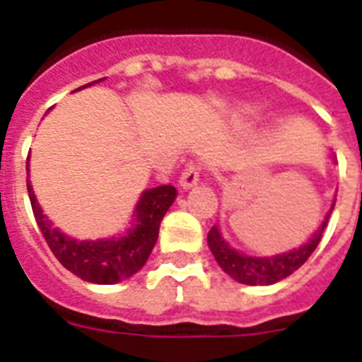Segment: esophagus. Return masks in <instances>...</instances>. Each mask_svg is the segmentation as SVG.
I'll return each mask as SVG.
<instances>
[{
	"label": "esophagus",
	"instance_id": "obj_1",
	"mask_svg": "<svg viewBox=\"0 0 362 362\" xmlns=\"http://www.w3.org/2000/svg\"><path fill=\"white\" fill-rule=\"evenodd\" d=\"M198 181H199L198 164H189V166L183 170V173H181V177H179V183H181V187H183V189H190V187H194Z\"/></svg>",
	"mask_w": 362,
	"mask_h": 362
}]
</instances>
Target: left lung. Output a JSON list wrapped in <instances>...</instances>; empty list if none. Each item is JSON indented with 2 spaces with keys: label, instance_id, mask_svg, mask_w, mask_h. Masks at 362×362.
<instances>
[{
  "label": "left lung",
  "instance_id": "1",
  "mask_svg": "<svg viewBox=\"0 0 362 362\" xmlns=\"http://www.w3.org/2000/svg\"><path fill=\"white\" fill-rule=\"evenodd\" d=\"M337 202V199H334ZM334 209V204L331 205L325 221L322 222V226L317 228V231L312 235V239L303 247L291 250V252L279 254V256H271V258H252V256H245L241 252H235L233 248H230L224 239H222L218 228L213 226L207 233V243L215 259L218 262L224 271L230 274L231 279H235L237 282L248 286H269L279 282V280L290 276L293 271L303 265L306 259L310 258L312 252L316 250L323 237V231L327 228L329 216L331 211Z\"/></svg>",
  "mask_w": 362,
  "mask_h": 362
}]
</instances>
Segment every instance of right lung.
Masks as SVG:
<instances>
[{
	"label": "right lung",
	"mask_w": 362,
	"mask_h": 362,
	"mask_svg": "<svg viewBox=\"0 0 362 362\" xmlns=\"http://www.w3.org/2000/svg\"><path fill=\"white\" fill-rule=\"evenodd\" d=\"M91 83H86L83 88ZM28 192H30L31 209L37 226L42 231L54 256L71 273L93 284H115L129 279L144 267L157 243L160 221L177 196V190L172 185L146 190L136 205V226L129 230L127 235L119 239H103V241H76L56 230L52 222L42 215L35 199L30 179H28Z\"/></svg>",
	"instance_id": "right-lung-1"
}]
</instances>
